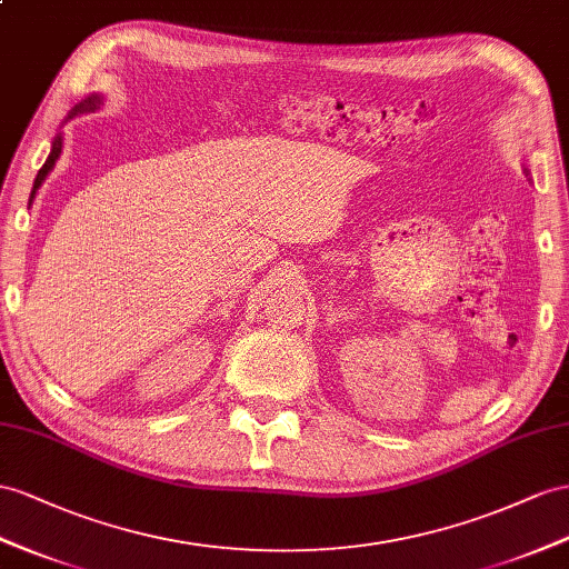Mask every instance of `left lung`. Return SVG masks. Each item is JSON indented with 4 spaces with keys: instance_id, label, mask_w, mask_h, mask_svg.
Here are the masks:
<instances>
[{
    "instance_id": "8db88e82",
    "label": "left lung",
    "mask_w": 569,
    "mask_h": 569,
    "mask_svg": "<svg viewBox=\"0 0 569 569\" xmlns=\"http://www.w3.org/2000/svg\"><path fill=\"white\" fill-rule=\"evenodd\" d=\"M523 172H527V174H529V180H531V172H529V170H527V168H523Z\"/></svg>"
}]
</instances>
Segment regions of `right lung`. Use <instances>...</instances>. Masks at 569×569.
I'll use <instances>...</instances> for the list:
<instances>
[{"label":"right lung","instance_id":"add662e5","mask_svg":"<svg viewBox=\"0 0 569 569\" xmlns=\"http://www.w3.org/2000/svg\"><path fill=\"white\" fill-rule=\"evenodd\" d=\"M100 106H103V96H100V93H91L89 98H83L81 103H77L74 108H71V112L67 114L64 122H69L71 118H77V114H83V112H96ZM62 141H64L62 132L52 139L50 156H48V160H46V163H42V168H40L38 174H36V182H33V189H31V199H28V207H31V203H33L40 184L46 182V178L52 172V168H54V163H57V158H60V153H62Z\"/></svg>","mask_w":569,"mask_h":569}]
</instances>
